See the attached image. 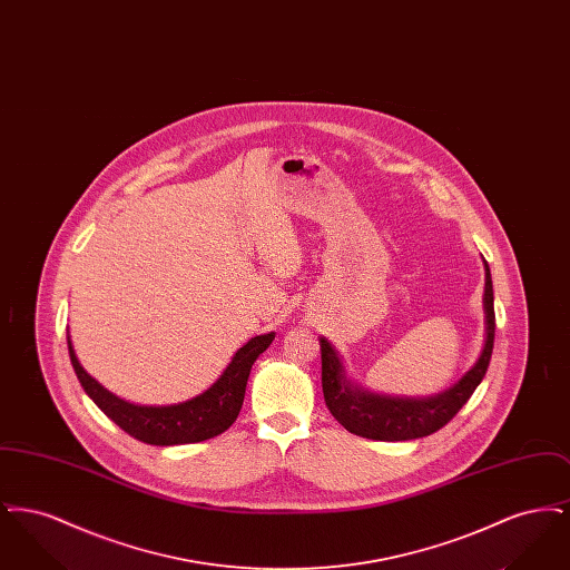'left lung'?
I'll list each match as a JSON object with an SVG mask.
<instances>
[{
    "mask_svg": "<svg viewBox=\"0 0 570 570\" xmlns=\"http://www.w3.org/2000/svg\"><path fill=\"white\" fill-rule=\"evenodd\" d=\"M485 265V293H483V312H485V340L483 351L476 363L461 376L455 384L430 397H395L372 393L348 379L342 354L335 346L321 337V358H323V393L326 407L331 414L354 435L370 440H414L434 434L444 428L460 407L470 400L474 389L485 379L489 358L493 351L495 335V314H493V284L488 261Z\"/></svg>",
    "mask_w": 570,
    "mask_h": 570,
    "instance_id": "left-lung-1",
    "label": "left lung"
}]
</instances>
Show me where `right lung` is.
<instances>
[{
	"label": "right lung",
	"instance_id": "add662e5",
	"mask_svg": "<svg viewBox=\"0 0 570 570\" xmlns=\"http://www.w3.org/2000/svg\"><path fill=\"white\" fill-rule=\"evenodd\" d=\"M275 333H265L252 337L245 346L233 354L230 363L222 372V376L200 395L181 404L170 406H138L126 402L110 393L96 379H91L75 353L72 340L68 335L70 361L77 372L85 393L94 400L112 423H117L126 434L132 435L145 444L173 446V444H190L203 442L214 435L226 432L239 416L244 406L245 384L249 379V370L258 354L265 353L273 342Z\"/></svg>",
	"mask_w": 570,
	"mask_h": 570
}]
</instances>
